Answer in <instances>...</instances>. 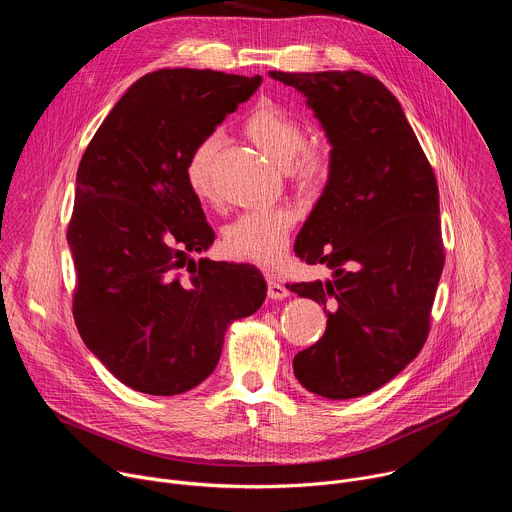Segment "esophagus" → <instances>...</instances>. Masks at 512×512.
<instances>
[{
    "instance_id": "obj_1",
    "label": "esophagus",
    "mask_w": 512,
    "mask_h": 512,
    "mask_svg": "<svg viewBox=\"0 0 512 512\" xmlns=\"http://www.w3.org/2000/svg\"><path fill=\"white\" fill-rule=\"evenodd\" d=\"M289 296V289L277 281V279H267V298L271 300H283Z\"/></svg>"
}]
</instances>
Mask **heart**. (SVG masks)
<instances>
[{
	"label": "heart",
	"instance_id": "obj_1",
	"mask_svg": "<svg viewBox=\"0 0 512 512\" xmlns=\"http://www.w3.org/2000/svg\"><path fill=\"white\" fill-rule=\"evenodd\" d=\"M243 131L263 154L285 168V174L302 194L316 196L328 184L332 150L326 143H306V127L294 115L273 103H259L247 115ZM221 143V135L210 133L186 158L184 178L198 200L210 202L216 198L212 174ZM296 223L298 210L289 204L247 210L223 229V247L231 257L273 267L281 261Z\"/></svg>",
	"mask_w": 512,
	"mask_h": 512
}]
</instances>
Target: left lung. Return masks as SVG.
<instances>
[{
    "label": "left lung",
    "instance_id": "left-lung-1",
    "mask_svg": "<svg viewBox=\"0 0 512 512\" xmlns=\"http://www.w3.org/2000/svg\"><path fill=\"white\" fill-rule=\"evenodd\" d=\"M332 145V176L296 241L332 279L289 289L324 306V336L294 358L326 399L369 395L419 354L446 253L435 174L395 95L358 70L279 72Z\"/></svg>",
    "mask_w": 512,
    "mask_h": 512
}]
</instances>
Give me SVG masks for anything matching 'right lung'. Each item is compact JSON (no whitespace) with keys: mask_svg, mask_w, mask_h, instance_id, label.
I'll return each mask as SVG.
<instances>
[{"mask_svg":"<svg viewBox=\"0 0 512 512\" xmlns=\"http://www.w3.org/2000/svg\"><path fill=\"white\" fill-rule=\"evenodd\" d=\"M259 85V75L218 70L150 72L117 101L79 164L66 231L72 316L109 373L139 393L200 385L231 322L265 302L257 267L188 259L214 231L184 178L194 145Z\"/></svg>","mask_w":512,"mask_h":512,"instance_id":"right-lung-1","label":"right lung"}]
</instances>
